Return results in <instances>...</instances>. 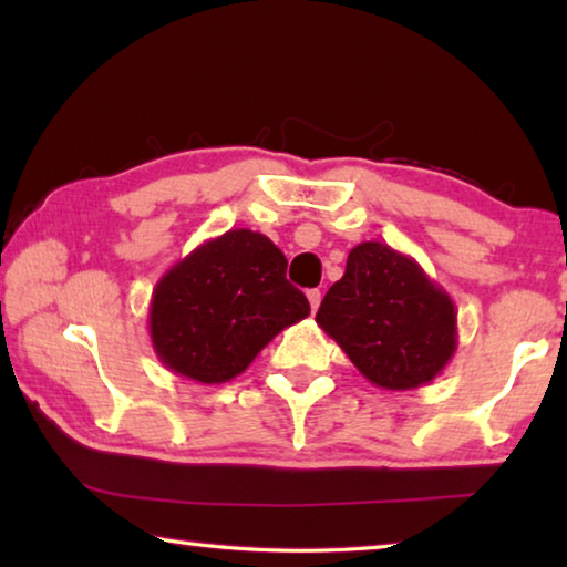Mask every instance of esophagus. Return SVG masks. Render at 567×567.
I'll use <instances>...</instances> for the list:
<instances>
[{
	"label": "esophagus",
	"instance_id": "obj_1",
	"mask_svg": "<svg viewBox=\"0 0 567 567\" xmlns=\"http://www.w3.org/2000/svg\"><path fill=\"white\" fill-rule=\"evenodd\" d=\"M307 300H310L312 312H318V307L322 302V292L320 290H310V292H307Z\"/></svg>",
	"mask_w": 567,
	"mask_h": 567
}]
</instances>
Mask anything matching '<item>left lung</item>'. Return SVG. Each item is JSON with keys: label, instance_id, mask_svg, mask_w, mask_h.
I'll return each mask as SVG.
<instances>
[{"label": "left lung", "instance_id": "1", "mask_svg": "<svg viewBox=\"0 0 567 567\" xmlns=\"http://www.w3.org/2000/svg\"><path fill=\"white\" fill-rule=\"evenodd\" d=\"M315 322L382 390L427 385L457 350L450 295L410 255L382 243L350 249Z\"/></svg>", "mask_w": 567, "mask_h": 567}]
</instances>
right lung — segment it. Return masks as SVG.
<instances>
[{
	"mask_svg": "<svg viewBox=\"0 0 567 567\" xmlns=\"http://www.w3.org/2000/svg\"><path fill=\"white\" fill-rule=\"evenodd\" d=\"M285 272L282 249L252 229L192 249L152 292L147 322L159 362L203 385L245 372L277 332L310 315Z\"/></svg>",
	"mask_w": 567,
	"mask_h": 567,
	"instance_id": "add662e5",
	"label": "right lung"
}]
</instances>
